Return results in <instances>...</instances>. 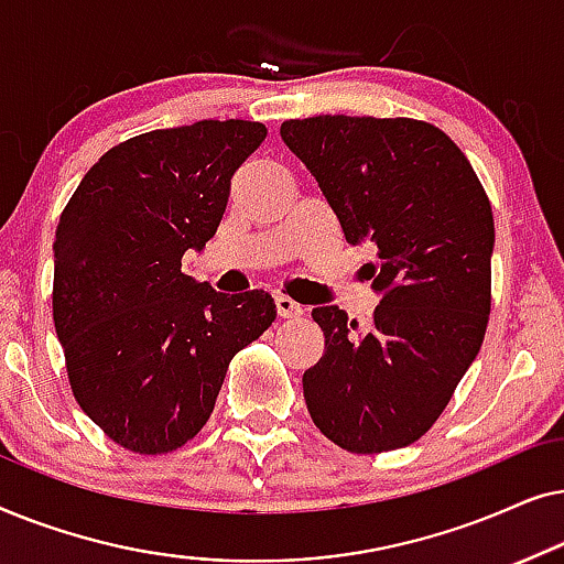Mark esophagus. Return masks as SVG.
I'll use <instances>...</instances> for the list:
<instances>
[{
	"label": "esophagus",
	"instance_id": "1",
	"mask_svg": "<svg viewBox=\"0 0 564 564\" xmlns=\"http://www.w3.org/2000/svg\"><path fill=\"white\" fill-rule=\"evenodd\" d=\"M276 313L282 315V318H300L303 315V305L295 303L290 295H276Z\"/></svg>",
	"mask_w": 564,
	"mask_h": 564
}]
</instances>
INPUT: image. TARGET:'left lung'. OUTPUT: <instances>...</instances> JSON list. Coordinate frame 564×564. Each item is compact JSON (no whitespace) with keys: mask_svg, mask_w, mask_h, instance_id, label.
<instances>
[{"mask_svg":"<svg viewBox=\"0 0 564 564\" xmlns=\"http://www.w3.org/2000/svg\"><path fill=\"white\" fill-rule=\"evenodd\" d=\"M351 246L375 243L367 280L382 300L367 328L313 307L326 336L303 395L323 436L354 454L408 446L434 426L480 351L490 315V199L444 130L411 118L288 120Z\"/></svg>","mask_w":564,"mask_h":564,"instance_id":"8db88e82","label":"left lung"}]
</instances>
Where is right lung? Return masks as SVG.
Returning a JSON list of instances; mask_svg holds the SVG:
<instances>
[{
    "mask_svg": "<svg viewBox=\"0 0 564 564\" xmlns=\"http://www.w3.org/2000/svg\"><path fill=\"white\" fill-rule=\"evenodd\" d=\"M251 120H199L115 145L84 174L53 243V323L82 411L122 449L166 454L210 419L230 359L276 318L264 290L182 272L218 230Z\"/></svg>",
    "mask_w": 564,
    "mask_h": 564,
    "instance_id": "1",
    "label": "right lung"
}]
</instances>
